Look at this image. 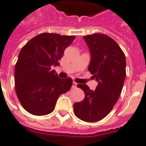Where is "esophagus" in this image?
I'll use <instances>...</instances> for the list:
<instances>
[{
	"mask_svg": "<svg viewBox=\"0 0 146 146\" xmlns=\"http://www.w3.org/2000/svg\"><path fill=\"white\" fill-rule=\"evenodd\" d=\"M76 86H77V84H76L75 81H73V86H72V88H76Z\"/></svg>",
	"mask_w": 146,
	"mask_h": 146,
	"instance_id": "obj_1",
	"label": "esophagus"
}]
</instances>
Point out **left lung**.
<instances>
[{"instance_id":"left-lung-1","label":"left lung","mask_w":146,"mask_h":146,"mask_svg":"<svg viewBox=\"0 0 146 146\" xmlns=\"http://www.w3.org/2000/svg\"><path fill=\"white\" fill-rule=\"evenodd\" d=\"M83 38L91 53L88 70L98 85L94 91L86 84L77 85L84 92L85 98L74 103L73 111L81 120L95 122L104 119L119 99L126 77V58L117 43L105 34Z\"/></svg>"}]
</instances>
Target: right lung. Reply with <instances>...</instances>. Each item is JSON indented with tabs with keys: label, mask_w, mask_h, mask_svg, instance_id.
Returning a JSON list of instances; mask_svg holds the SVG:
<instances>
[{
	"label": "right lung",
	"mask_w": 146,
	"mask_h": 146,
	"mask_svg": "<svg viewBox=\"0 0 146 146\" xmlns=\"http://www.w3.org/2000/svg\"><path fill=\"white\" fill-rule=\"evenodd\" d=\"M75 38L73 35L44 33L22 48L14 69V84L18 99L28 113H50L59 97L70 90L73 80L59 78L51 67L60 65L64 51Z\"/></svg>",
	"instance_id": "obj_1"
}]
</instances>
